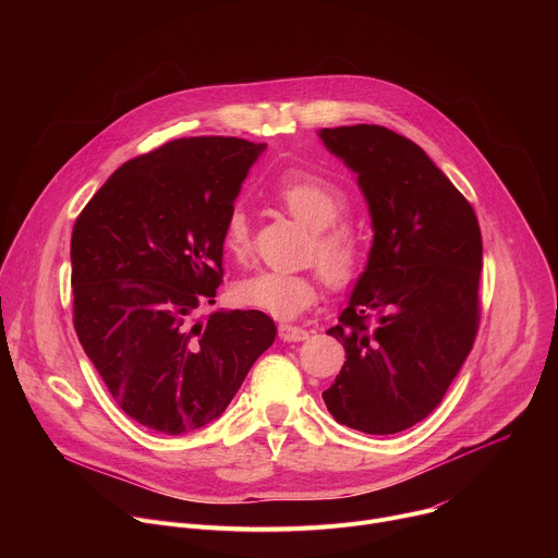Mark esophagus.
<instances>
[{
	"mask_svg": "<svg viewBox=\"0 0 558 558\" xmlns=\"http://www.w3.org/2000/svg\"><path fill=\"white\" fill-rule=\"evenodd\" d=\"M278 331L284 342H302L308 338V331L302 327H295V325H280Z\"/></svg>",
	"mask_w": 558,
	"mask_h": 558,
	"instance_id": "1",
	"label": "esophagus"
}]
</instances>
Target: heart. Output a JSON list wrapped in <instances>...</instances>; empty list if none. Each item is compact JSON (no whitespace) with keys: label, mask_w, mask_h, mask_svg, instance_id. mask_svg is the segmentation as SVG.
<instances>
[{"label":"heart","mask_w":558,"mask_h":558,"mask_svg":"<svg viewBox=\"0 0 558 558\" xmlns=\"http://www.w3.org/2000/svg\"><path fill=\"white\" fill-rule=\"evenodd\" d=\"M271 196L293 220L311 229L308 254L320 265L331 287L342 289L362 274L366 238L357 222L342 216L349 198L340 185L313 172L295 170L276 181ZM222 247L235 260H245L252 254L250 218L241 207H233L225 218ZM320 287V271H260L238 282L233 295L238 304L289 320L315 304Z\"/></svg>","instance_id":"1"}]
</instances>
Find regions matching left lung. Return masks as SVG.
Instances as JSON below:
<instances>
[{
    "instance_id": "left-lung-1",
    "label": "left lung",
    "mask_w": 558,
    "mask_h": 558,
    "mask_svg": "<svg viewBox=\"0 0 558 558\" xmlns=\"http://www.w3.org/2000/svg\"><path fill=\"white\" fill-rule=\"evenodd\" d=\"M320 138L357 174L375 231L349 306L327 331L347 362L323 397L349 428L402 433L439 407L476 338L482 229L411 138L366 123L325 128Z\"/></svg>"
}]
</instances>
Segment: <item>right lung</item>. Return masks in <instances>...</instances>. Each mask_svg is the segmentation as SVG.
<instances>
[{
  "label": "right lung",
  "instance_id": "obj_1",
  "mask_svg": "<svg viewBox=\"0 0 558 558\" xmlns=\"http://www.w3.org/2000/svg\"><path fill=\"white\" fill-rule=\"evenodd\" d=\"M265 145L168 141L123 163L76 216L72 323L114 402L149 430L185 435L225 413L274 344L263 311H216L222 227Z\"/></svg>",
  "mask_w": 558,
  "mask_h": 558
}]
</instances>
